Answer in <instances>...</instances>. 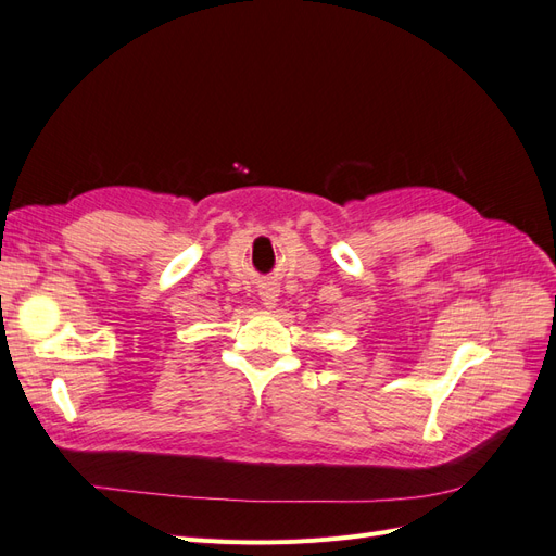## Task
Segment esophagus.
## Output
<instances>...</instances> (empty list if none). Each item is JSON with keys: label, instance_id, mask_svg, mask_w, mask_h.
I'll return each mask as SVG.
<instances>
[{"label": "esophagus", "instance_id": "obj_1", "mask_svg": "<svg viewBox=\"0 0 556 556\" xmlns=\"http://www.w3.org/2000/svg\"><path fill=\"white\" fill-rule=\"evenodd\" d=\"M278 292H280V290L276 288V285H262V290H260L262 306H266V308H276Z\"/></svg>", "mask_w": 556, "mask_h": 556}]
</instances>
